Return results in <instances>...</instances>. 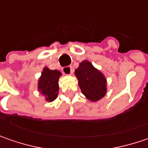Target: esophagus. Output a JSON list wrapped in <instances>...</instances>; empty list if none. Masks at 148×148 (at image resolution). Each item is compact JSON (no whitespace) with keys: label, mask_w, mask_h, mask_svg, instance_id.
Returning <instances> with one entry per match:
<instances>
[{"label":"esophagus","mask_w":148,"mask_h":148,"mask_svg":"<svg viewBox=\"0 0 148 148\" xmlns=\"http://www.w3.org/2000/svg\"><path fill=\"white\" fill-rule=\"evenodd\" d=\"M62 71H63V73L64 74L69 75V74H71L73 69H72V67H71V66H65V67L62 68Z\"/></svg>","instance_id":"34e87169"}]
</instances>
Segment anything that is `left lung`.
<instances>
[{
	"label": "left lung",
	"instance_id": "1",
	"mask_svg": "<svg viewBox=\"0 0 148 148\" xmlns=\"http://www.w3.org/2000/svg\"><path fill=\"white\" fill-rule=\"evenodd\" d=\"M75 75L82 93L88 99L96 102L106 94V79L90 62L80 63L79 67L75 69Z\"/></svg>",
	"mask_w": 148,
	"mask_h": 148
}]
</instances>
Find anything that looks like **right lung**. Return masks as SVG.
I'll return each mask as SVG.
<instances>
[{"label": "right lung", "instance_id": "obj_1", "mask_svg": "<svg viewBox=\"0 0 148 148\" xmlns=\"http://www.w3.org/2000/svg\"><path fill=\"white\" fill-rule=\"evenodd\" d=\"M61 73L58 70H50L48 68L43 69L41 77L38 83L39 91L45 97V99L52 102L57 98L59 91V79Z\"/></svg>", "mask_w": 148, "mask_h": 148}]
</instances>
